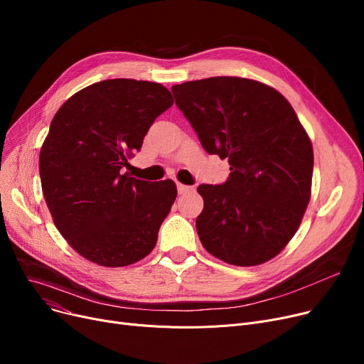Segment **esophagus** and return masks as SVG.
Returning a JSON list of instances; mask_svg holds the SVG:
<instances>
[{"label": "esophagus", "mask_w": 364, "mask_h": 364, "mask_svg": "<svg viewBox=\"0 0 364 364\" xmlns=\"http://www.w3.org/2000/svg\"><path fill=\"white\" fill-rule=\"evenodd\" d=\"M177 190H178L180 195H183V193H186V192H190V190H192V186H186V184L177 183Z\"/></svg>", "instance_id": "obj_1"}]
</instances>
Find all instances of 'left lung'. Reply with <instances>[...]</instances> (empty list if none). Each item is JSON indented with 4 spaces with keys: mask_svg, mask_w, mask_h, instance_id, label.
<instances>
[{
    "mask_svg": "<svg viewBox=\"0 0 364 364\" xmlns=\"http://www.w3.org/2000/svg\"><path fill=\"white\" fill-rule=\"evenodd\" d=\"M209 155L228 159L223 184H200L196 230L205 250L240 267L276 257L296 233L311 196L313 146L274 88L214 76L171 88Z\"/></svg>",
    "mask_w": 364,
    "mask_h": 364,
    "instance_id": "1",
    "label": "left lung"
}]
</instances>
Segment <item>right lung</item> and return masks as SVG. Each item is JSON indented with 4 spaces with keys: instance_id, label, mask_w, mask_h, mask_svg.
<instances>
[{
    "instance_id": "add662e5",
    "label": "right lung",
    "mask_w": 364,
    "mask_h": 364,
    "mask_svg": "<svg viewBox=\"0 0 364 364\" xmlns=\"http://www.w3.org/2000/svg\"><path fill=\"white\" fill-rule=\"evenodd\" d=\"M172 103L161 84L119 78L88 85L54 114L40 153L43 193L57 230L88 261L124 267L155 247L176 183L121 171Z\"/></svg>"
}]
</instances>
